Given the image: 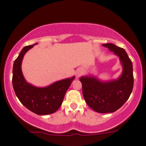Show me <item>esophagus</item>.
Here are the masks:
<instances>
[{
	"mask_svg": "<svg viewBox=\"0 0 146 146\" xmlns=\"http://www.w3.org/2000/svg\"><path fill=\"white\" fill-rule=\"evenodd\" d=\"M76 76H78V77H79V76H80L82 74V73H83V70H82V69H81V68H79V69H78L77 70H76Z\"/></svg>",
	"mask_w": 146,
	"mask_h": 146,
	"instance_id": "obj_1",
	"label": "esophagus"
}]
</instances>
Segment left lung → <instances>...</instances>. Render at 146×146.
<instances>
[{
    "mask_svg": "<svg viewBox=\"0 0 146 146\" xmlns=\"http://www.w3.org/2000/svg\"><path fill=\"white\" fill-rule=\"evenodd\" d=\"M103 45L119 57L123 66L122 76L116 80L106 82L94 77H82L80 80L87 105L98 113H108L116 111L129 99L134 86V76L132 62L123 48L111 43Z\"/></svg>",
    "mask_w": 146,
    "mask_h": 146,
    "instance_id": "obj_1",
    "label": "left lung"
}]
</instances>
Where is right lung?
<instances>
[{
    "instance_id": "1",
    "label": "right lung",
    "mask_w": 146,
    "mask_h": 146,
    "mask_svg": "<svg viewBox=\"0 0 146 146\" xmlns=\"http://www.w3.org/2000/svg\"><path fill=\"white\" fill-rule=\"evenodd\" d=\"M34 45L26 46L15 59L12 70V85L20 102L37 115H49L59 108L64 96L75 77L62 80L48 87L39 88L27 83L21 72L24 55Z\"/></svg>"
}]
</instances>
